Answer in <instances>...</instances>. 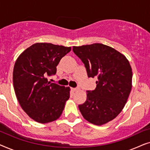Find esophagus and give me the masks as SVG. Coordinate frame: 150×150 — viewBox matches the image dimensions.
I'll return each instance as SVG.
<instances>
[{"instance_id":"1","label":"esophagus","mask_w":150,"mask_h":150,"mask_svg":"<svg viewBox=\"0 0 150 150\" xmlns=\"http://www.w3.org/2000/svg\"><path fill=\"white\" fill-rule=\"evenodd\" d=\"M71 90H72L73 91H76L79 90V88H71Z\"/></svg>"}]
</instances>
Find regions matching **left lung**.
I'll return each mask as SVG.
<instances>
[{"label": "left lung", "instance_id": "8db88e82", "mask_svg": "<svg viewBox=\"0 0 150 150\" xmlns=\"http://www.w3.org/2000/svg\"><path fill=\"white\" fill-rule=\"evenodd\" d=\"M84 63L88 77H97L96 88L87 91V100L79 105L83 117L95 125L104 124L124 108L132 88V68L126 57L102 44L73 46Z\"/></svg>", "mask_w": 150, "mask_h": 150}]
</instances>
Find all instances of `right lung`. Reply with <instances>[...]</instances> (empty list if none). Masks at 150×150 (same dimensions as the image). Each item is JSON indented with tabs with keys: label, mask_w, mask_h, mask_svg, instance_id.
Returning a JSON list of instances; mask_svg holds the SVG:
<instances>
[{
	"label": "right lung",
	"mask_w": 150,
	"mask_h": 150,
	"mask_svg": "<svg viewBox=\"0 0 150 150\" xmlns=\"http://www.w3.org/2000/svg\"><path fill=\"white\" fill-rule=\"evenodd\" d=\"M71 47L37 43L26 49L16 61L13 83L16 96L24 112L42 124L61 116L69 98V88L50 83L47 77L57 73V66Z\"/></svg>",
	"instance_id": "right-lung-1"
}]
</instances>
